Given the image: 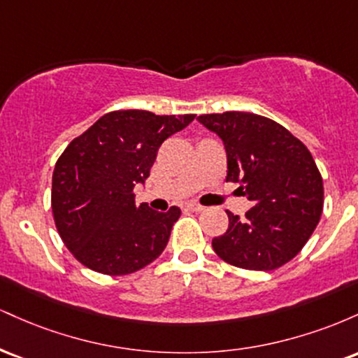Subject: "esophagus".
Here are the masks:
<instances>
[{
	"mask_svg": "<svg viewBox=\"0 0 358 358\" xmlns=\"http://www.w3.org/2000/svg\"><path fill=\"white\" fill-rule=\"evenodd\" d=\"M205 207H202V205L199 203H187L185 205V210H190V212H202Z\"/></svg>",
	"mask_w": 358,
	"mask_h": 358,
	"instance_id": "34e87169",
	"label": "esophagus"
}]
</instances>
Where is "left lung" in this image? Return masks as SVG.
Returning <instances> with one entry per match:
<instances>
[{"label":"left lung","mask_w":358,"mask_h":358,"mask_svg":"<svg viewBox=\"0 0 358 358\" xmlns=\"http://www.w3.org/2000/svg\"><path fill=\"white\" fill-rule=\"evenodd\" d=\"M224 141L227 182L252 202L244 219L229 215V229L212 241L236 268L273 271L289 262L318 225L323 180L308 148L286 127L254 113L227 110L199 116Z\"/></svg>","instance_id":"1"}]
</instances>
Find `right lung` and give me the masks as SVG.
<instances>
[{
    "label": "right lung",
    "mask_w": 358,
    "mask_h": 358,
    "mask_svg": "<svg viewBox=\"0 0 358 358\" xmlns=\"http://www.w3.org/2000/svg\"><path fill=\"white\" fill-rule=\"evenodd\" d=\"M193 119L195 114L113 110L65 148L52 176V212L62 241L80 264L122 276L165 250L182 210L136 207L133 188L146 182L162 143Z\"/></svg>",
    "instance_id": "add662e5"
}]
</instances>
